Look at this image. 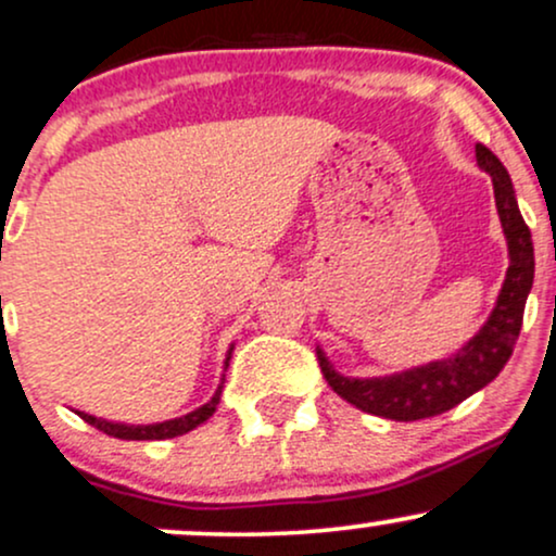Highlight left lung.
I'll use <instances>...</instances> for the list:
<instances>
[{
    "mask_svg": "<svg viewBox=\"0 0 556 556\" xmlns=\"http://www.w3.org/2000/svg\"><path fill=\"white\" fill-rule=\"evenodd\" d=\"M477 164L492 177L500 224L508 239L510 265L495 309L482 325V330L451 358L430 361L425 366L394 376H379V379H348L334 371L325 351L317 348L319 368L327 383L342 400L363 413L396 422L435 417L488 387L513 355L520 325H523L526 299L533 286V242L529 226L520 216L516 190H513L510 175L503 162L488 147L477 143Z\"/></svg>",
    "mask_w": 556,
    "mask_h": 556,
    "instance_id": "obj_1",
    "label": "left lung"
}]
</instances>
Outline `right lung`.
Instances as JSON below:
<instances>
[{
    "mask_svg": "<svg viewBox=\"0 0 556 556\" xmlns=\"http://www.w3.org/2000/svg\"><path fill=\"white\" fill-rule=\"evenodd\" d=\"M231 351H235V345H231L229 353H226L224 368H229ZM222 389H224V379H222V383H218L216 394L211 396V400L205 402L203 407H198V409H193V413H188L182 417H175V420H164V422H154V425H123V422L102 420V417H94V415H87V413H77V415L85 422L92 425V428L102 430L105 435L121 438V441H164V438H175V435L190 433V430L198 428V425H203L205 420H208V417L216 413L218 402H222Z\"/></svg>",
    "mask_w": 556,
    "mask_h": 556,
    "instance_id": "1",
    "label": "right lung"
}]
</instances>
